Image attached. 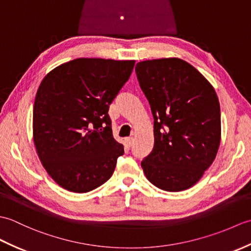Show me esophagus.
Instances as JSON below:
<instances>
[{"label": "esophagus", "mask_w": 251, "mask_h": 251, "mask_svg": "<svg viewBox=\"0 0 251 251\" xmlns=\"http://www.w3.org/2000/svg\"><path fill=\"white\" fill-rule=\"evenodd\" d=\"M125 143H126V146H127V147L130 148V147L132 146V143H134V137H128V138H126V139H125Z\"/></svg>", "instance_id": "obj_1"}]
</instances>
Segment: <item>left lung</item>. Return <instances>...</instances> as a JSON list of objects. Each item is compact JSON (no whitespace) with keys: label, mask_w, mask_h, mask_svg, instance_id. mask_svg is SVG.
Wrapping results in <instances>:
<instances>
[{"label":"left lung","mask_w":251,"mask_h":251,"mask_svg":"<svg viewBox=\"0 0 251 251\" xmlns=\"http://www.w3.org/2000/svg\"><path fill=\"white\" fill-rule=\"evenodd\" d=\"M136 73L154 119V148L141 162L143 173L158 189L184 191L202 177L220 146L215 88L179 58L140 61Z\"/></svg>","instance_id":"obj_1"}]
</instances>
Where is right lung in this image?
<instances>
[{"label": "right lung", "mask_w": 251, "mask_h": 251, "mask_svg": "<svg viewBox=\"0 0 251 251\" xmlns=\"http://www.w3.org/2000/svg\"><path fill=\"white\" fill-rule=\"evenodd\" d=\"M135 60L77 58L42 81L33 106V141L57 184L86 193L106 182L124 147L112 134L109 105Z\"/></svg>", "instance_id": "right-lung-1"}]
</instances>
